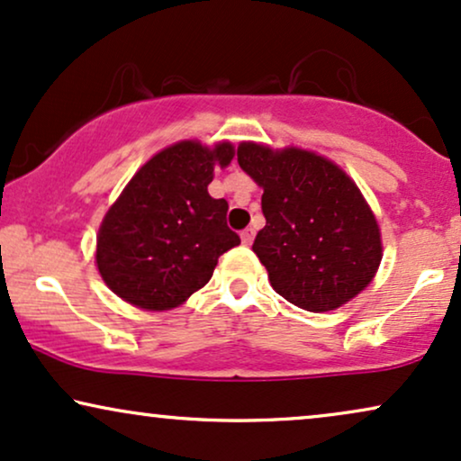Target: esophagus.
<instances>
[{
	"label": "esophagus",
	"instance_id": "obj_1",
	"mask_svg": "<svg viewBox=\"0 0 461 461\" xmlns=\"http://www.w3.org/2000/svg\"><path fill=\"white\" fill-rule=\"evenodd\" d=\"M240 238H242V244H247V247H250V244H253V240H255V230H253V227H247V230H244L242 234H240Z\"/></svg>",
	"mask_w": 461,
	"mask_h": 461
}]
</instances>
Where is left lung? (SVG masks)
I'll return each instance as SVG.
<instances>
[{"label": "left lung", "mask_w": 461, "mask_h": 461, "mask_svg": "<svg viewBox=\"0 0 461 461\" xmlns=\"http://www.w3.org/2000/svg\"><path fill=\"white\" fill-rule=\"evenodd\" d=\"M238 163L264 189L266 227L253 250L278 295L328 312L368 287L383 258L381 231L357 185L336 163L255 142L238 147Z\"/></svg>", "instance_id": "obj_1"}]
</instances>
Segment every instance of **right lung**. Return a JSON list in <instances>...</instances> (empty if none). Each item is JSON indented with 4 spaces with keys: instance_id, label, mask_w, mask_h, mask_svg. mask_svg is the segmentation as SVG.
Returning <instances> with one entry per match:
<instances>
[{
    "instance_id": "add662e5",
    "label": "right lung",
    "mask_w": 461,
    "mask_h": 461,
    "mask_svg": "<svg viewBox=\"0 0 461 461\" xmlns=\"http://www.w3.org/2000/svg\"><path fill=\"white\" fill-rule=\"evenodd\" d=\"M234 147L183 140L149 159L102 221L97 270L119 298L144 311H170L211 281L225 250L240 244L227 227V202L208 185Z\"/></svg>"
}]
</instances>
